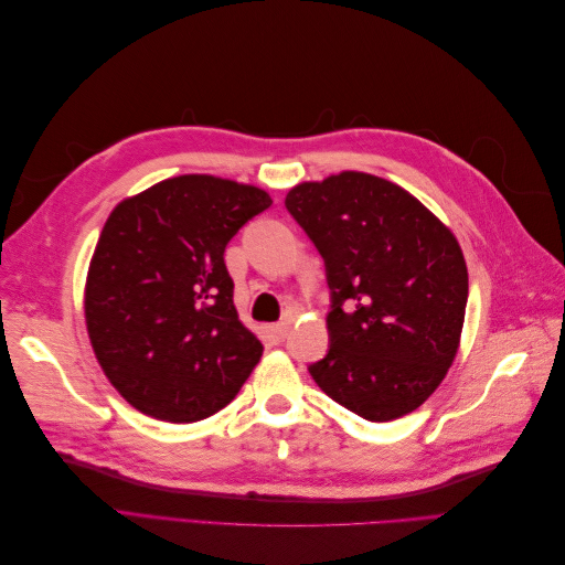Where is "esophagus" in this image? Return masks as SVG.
I'll use <instances>...</instances> for the list:
<instances>
[{"label":"esophagus","instance_id":"esophagus-1","mask_svg":"<svg viewBox=\"0 0 565 565\" xmlns=\"http://www.w3.org/2000/svg\"><path fill=\"white\" fill-rule=\"evenodd\" d=\"M287 330H289V322L285 320V322H276V324H268L266 328V334L270 337V339H276V341H280L285 334H287Z\"/></svg>","mask_w":565,"mask_h":565}]
</instances>
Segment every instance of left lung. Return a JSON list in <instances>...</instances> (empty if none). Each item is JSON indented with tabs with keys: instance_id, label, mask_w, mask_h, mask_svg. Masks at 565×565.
<instances>
[{
	"instance_id": "obj_1",
	"label": "left lung",
	"mask_w": 565,
	"mask_h": 565,
	"mask_svg": "<svg viewBox=\"0 0 565 565\" xmlns=\"http://www.w3.org/2000/svg\"><path fill=\"white\" fill-rule=\"evenodd\" d=\"M322 254L330 351L309 367L370 422L417 409L459 351L469 273L455 233L398 183L365 172L303 181L285 198Z\"/></svg>"
}]
</instances>
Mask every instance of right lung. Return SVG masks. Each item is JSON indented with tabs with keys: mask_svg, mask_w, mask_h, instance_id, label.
I'll return each instance as SVG.
<instances>
[{
	"mask_svg": "<svg viewBox=\"0 0 565 565\" xmlns=\"http://www.w3.org/2000/svg\"><path fill=\"white\" fill-rule=\"evenodd\" d=\"M273 204L252 183L181 174L117 202L84 282V320L108 382L172 424L216 415L264 347L233 303L231 237Z\"/></svg>",
	"mask_w": 565,
	"mask_h": 565,
	"instance_id": "right-lung-1",
	"label": "right lung"
}]
</instances>
